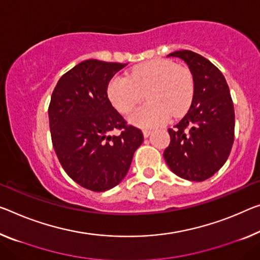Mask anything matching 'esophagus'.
I'll list each match as a JSON object with an SVG mask.
<instances>
[{
	"instance_id": "1",
	"label": "esophagus",
	"mask_w": 260,
	"mask_h": 260,
	"mask_svg": "<svg viewBox=\"0 0 260 260\" xmlns=\"http://www.w3.org/2000/svg\"><path fill=\"white\" fill-rule=\"evenodd\" d=\"M150 134H151V130H143V135H144V137H145V138L149 137Z\"/></svg>"
}]
</instances>
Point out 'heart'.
<instances>
[{"label": "heart", "instance_id": "heart-1", "mask_svg": "<svg viewBox=\"0 0 260 260\" xmlns=\"http://www.w3.org/2000/svg\"><path fill=\"white\" fill-rule=\"evenodd\" d=\"M108 98L122 114H127L146 93V103L130 114L129 121L141 127L164 124L189 109L194 96V79L185 66L167 59H154L136 66L129 78L115 77L108 83Z\"/></svg>", "mask_w": 260, "mask_h": 260}]
</instances>
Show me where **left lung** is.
Segmentation results:
<instances>
[{"mask_svg": "<svg viewBox=\"0 0 260 260\" xmlns=\"http://www.w3.org/2000/svg\"><path fill=\"white\" fill-rule=\"evenodd\" d=\"M167 57L182 59L194 79L188 113L169 129L170 145L164 151L167 166L178 177L203 181L224 165L235 137V110L224 77L208 59L188 50Z\"/></svg>", "mask_w": 260, "mask_h": 260, "instance_id": "left-lung-1", "label": "left lung"}]
</instances>
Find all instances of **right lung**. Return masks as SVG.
<instances>
[{"label": "right lung", "mask_w": 260, "mask_h": 260, "mask_svg": "<svg viewBox=\"0 0 260 260\" xmlns=\"http://www.w3.org/2000/svg\"><path fill=\"white\" fill-rule=\"evenodd\" d=\"M126 63L88 59L62 77L49 107L51 138L62 169L80 186L105 191L117 186L144 141L108 99V83ZM119 129L121 134L111 136Z\"/></svg>", "instance_id": "1"}]
</instances>
